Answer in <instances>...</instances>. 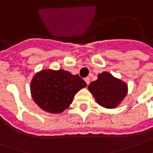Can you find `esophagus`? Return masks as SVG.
Returning a JSON list of instances; mask_svg holds the SVG:
<instances>
[{
	"mask_svg": "<svg viewBox=\"0 0 153 153\" xmlns=\"http://www.w3.org/2000/svg\"><path fill=\"white\" fill-rule=\"evenodd\" d=\"M85 82H86V84H87V85H89V84H90V78H89V77L85 78Z\"/></svg>",
	"mask_w": 153,
	"mask_h": 153,
	"instance_id": "1",
	"label": "esophagus"
}]
</instances>
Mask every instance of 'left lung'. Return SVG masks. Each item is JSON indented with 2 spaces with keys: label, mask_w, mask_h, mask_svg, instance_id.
<instances>
[{
  "label": "left lung",
  "mask_w": 153,
  "mask_h": 153,
  "mask_svg": "<svg viewBox=\"0 0 153 153\" xmlns=\"http://www.w3.org/2000/svg\"><path fill=\"white\" fill-rule=\"evenodd\" d=\"M89 90L99 105L105 108H114L126 95L127 86L111 74L104 72L99 74L97 80L90 83Z\"/></svg>",
  "instance_id": "1"
}]
</instances>
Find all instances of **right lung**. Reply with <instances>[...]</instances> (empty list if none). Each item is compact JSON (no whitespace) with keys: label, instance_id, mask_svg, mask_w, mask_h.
Returning a JSON list of instances; mask_svg holds the SVG:
<instances>
[{"label":"right lung","instance_id":"obj_1","mask_svg":"<svg viewBox=\"0 0 153 153\" xmlns=\"http://www.w3.org/2000/svg\"><path fill=\"white\" fill-rule=\"evenodd\" d=\"M85 81L68 71L42 70L34 76L31 92L37 105L50 113H60L72 103L74 96L86 86Z\"/></svg>","mask_w":153,"mask_h":153}]
</instances>
